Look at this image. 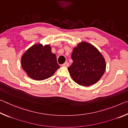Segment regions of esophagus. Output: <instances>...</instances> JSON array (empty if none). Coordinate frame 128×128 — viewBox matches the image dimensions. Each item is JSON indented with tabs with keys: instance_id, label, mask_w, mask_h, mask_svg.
<instances>
[{
	"instance_id": "obj_1",
	"label": "esophagus",
	"mask_w": 128,
	"mask_h": 128,
	"mask_svg": "<svg viewBox=\"0 0 128 128\" xmlns=\"http://www.w3.org/2000/svg\"><path fill=\"white\" fill-rule=\"evenodd\" d=\"M69 66V62H64V63L63 64H62V66H65V67H68Z\"/></svg>"
}]
</instances>
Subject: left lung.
<instances>
[{"label":"left lung","instance_id":"1","mask_svg":"<svg viewBox=\"0 0 128 128\" xmlns=\"http://www.w3.org/2000/svg\"><path fill=\"white\" fill-rule=\"evenodd\" d=\"M73 63L68 68L70 76L80 85L88 86L96 83L106 70V62L96 47L82 42L73 48Z\"/></svg>","mask_w":128,"mask_h":128}]
</instances>
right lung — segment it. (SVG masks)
Returning a JSON list of instances; mask_svg holds the SVG:
<instances>
[{
    "mask_svg": "<svg viewBox=\"0 0 128 128\" xmlns=\"http://www.w3.org/2000/svg\"><path fill=\"white\" fill-rule=\"evenodd\" d=\"M21 66L28 76L38 81L50 77L60 68L50 46L42 44L33 45L24 54Z\"/></svg>",
    "mask_w": 128,
    "mask_h": 128,
    "instance_id": "add662e5",
    "label": "right lung"
}]
</instances>
